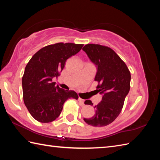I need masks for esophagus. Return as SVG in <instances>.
Segmentation results:
<instances>
[{"label": "esophagus", "mask_w": 160, "mask_h": 160, "mask_svg": "<svg viewBox=\"0 0 160 160\" xmlns=\"http://www.w3.org/2000/svg\"><path fill=\"white\" fill-rule=\"evenodd\" d=\"M78 102H79L80 103V104L83 105L84 104V100L82 99V98H78Z\"/></svg>", "instance_id": "34e87169"}]
</instances>
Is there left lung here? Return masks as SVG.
<instances>
[{
	"mask_svg": "<svg viewBox=\"0 0 160 160\" xmlns=\"http://www.w3.org/2000/svg\"><path fill=\"white\" fill-rule=\"evenodd\" d=\"M90 60L98 67L95 81L98 92L103 94L100 102L96 105L92 118H84L93 127H105L120 115L126 96L131 87V73L127 64L111 48L98 44H87L82 48ZM85 104L93 105L91 100Z\"/></svg>",
	"mask_w": 160,
	"mask_h": 160,
	"instance_id": "8db88e82",
	"label": "left lung"
}]
</instances>
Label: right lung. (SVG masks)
<instances>
[{
  "label": "right lung",
  "mask_w": 160,
  "mask_h": 160,
  "mask_svg": "<svg viewBox=\"0 0 160 160\" xmlns=\"http://www.w3.org/2000/svg\"><path fill=\"white\" fill-rule=\"evenodd\" d=\"M84 45L58 42L42 47L26 65L22 78L23 100L32 116L48 123L59 116L69 98L78 99L74 91L55 86L52 78L60 75L65 62L81 50Z\"/></svg>",
  "instance_id": "add662e5"
}]
</instances>
